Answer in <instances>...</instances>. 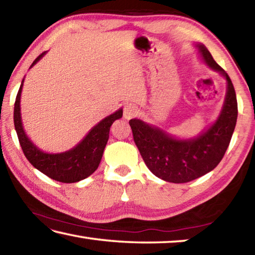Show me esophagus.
<instances>
[{"label":"esophagus","mask_w":255,"mask_h":255,"mask_svg":"<svg viewBox=\"0 0 255 255\" xmlns=\"http://www.w3.org/2000/svg\"><path fill=\"white\" fill-rule=\"evenodd\" d=\"M137 112H138V110H137V108L135 106L127 105L126 107L124 108V118L127 119V120L131 119L137 115Z\"/></svg>","instance_id":"obj_1"}]
</instances>
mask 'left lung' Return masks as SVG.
I'll list each match as a JSON object with an SVG mask.
<instances>
[{
	"instance_id": "obj_1",
	"label": "left lung",
	"mask_w": 255,
	"mask_h": 255,
	"mask_svg": "<svg viewBox=\"0 0 255 255\" xmlns=\"http://www.w3.org/2000/svg\"><path fill=\"white\" fill-rule=\"evenodd\" d=\"M198 48L207 65L227 81L225 102L213 126L193 139H178L139 119L129 120L145 164L154 175L167 182H190L213 171L225 155L236 126L237 100L230 76L204 45Z\"/></svg>"
}]
</instances>
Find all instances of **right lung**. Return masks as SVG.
<instances>
[{"mask_svg": "<svg viewBox=\"0 0 255 255\" xmlns=\"http://www.w3.org/2000/svg\"><path fill=\"white\" fill-rule=\"evenodd\" d=\"M45 54L46 51L38 56L30 67H32ZM22 85L23 80L15 98L13 120L16 135H18L24 156L41 173L63 183L79 182L91 175L101 162L103 150L109 139L111 125L123 117V109H119L115 114L101 120L74 148L65 153L48 154L33 145L23 130L20 114V97Z\"/></svg>", "mask_w": 255, "mask_h": 255, "instance_id": "add662e5", "label": "right lung"}]
</instances>
